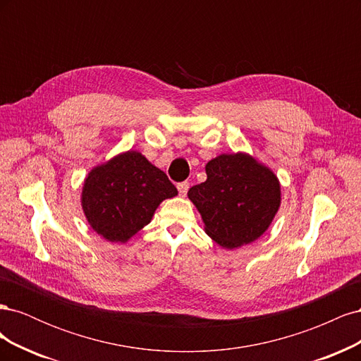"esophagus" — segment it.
I'll return each mask as SVG.
<instances>
[{"label": "esophagus", "instance_id": "34e87169", "mask_svg": "<svg viewBox=\"0 0 361 361\" xmlns=\"http://www.w3.org/2000/svg\"><path fill=\"white\" fill-rule=\"evenodd\" d=\"M178 190H179V194L180 195H187L188 190H190V183L188 182H180L178 183Z\"/></svg>", "mask_w": 361, "mask_h": 361}]
</instances>
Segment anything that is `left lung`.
I'll list each match as a JSON object with an SVG mask.
<instances>
[{
    "mask_svg": "<svg viewBox=\"0 0 361 361\" xmlns=\"http://www.w3.org/2000/svg\"><path fill=\"white\" fill-rule=\"evenodd\" d=\"M206 174L204 182L188 191L206 233L224 248L253 243L279 211L276 174L245 154L214 158L206 164Z\"/></svg>",
    "mask_w": 361,
    "mask_h": 361,
    "instance_id": "left-lung-1",
    "label": "left lung"
}]
</instances>
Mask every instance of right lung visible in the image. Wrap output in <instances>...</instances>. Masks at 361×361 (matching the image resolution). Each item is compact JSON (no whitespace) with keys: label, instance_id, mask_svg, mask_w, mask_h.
<instances>
[{"label":"right lung","instance_id":"1","mask_svg":"<svg viewBox=\"0 0 361 361\" xmlns=\"http://www.w3.org/2000/svg\"><path fill=\"white\" fill-rule=\"evenodd\" d=\"M176 194L166 173L140 152L129 150L89 173L81 202L97 235L110 243H126L150 223L162 200Z\"/></svg>","mask_w":361,"mask_h":361}]
</instances>
